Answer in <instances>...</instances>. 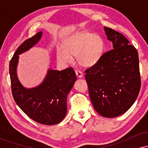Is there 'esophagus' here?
<instances>
[{
	"label": "esophagus",
	"mask_w": 148,
	"mask_h": 148,
	"mask_svg": "<svg viewBox=\"0 0 148 148\" xmlns=\"http://www.w3.org/2000/svg\"><path fill=\"white\" fill-rule=\"evenodd\" d=\"M75 73H76V76H77V77L81 78L83 76V73L81 72H80V71L78 70V69H76Z\"/></svg>",
	"instance_id": "obj_1"
}]
</instances>
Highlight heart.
<instances>
[{"label": "heart", "mask_w": 148, "mask_h": 148, "mask_svg": "<svg viewBox=\"0 0 148 148\" xmlns=\"http://www.w3.org/2000/svg\"><path fill=\"white\" fill-rule=\"evenodd\" d=\"M103 49L104 42L101 37L82 31L67 37L63 42V47L57 49L56 57L60 62L67 64L72 61L71 55L76 56L78 63L89 67L99 60Z\"/></svg>", "instance_id": "obj_1"}]
</instances>
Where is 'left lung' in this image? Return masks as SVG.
Instances as JSON below:
<instances>
[{"label":"left lung","instance_id":"left-lung-1","mask_svg":"<svg viewBox=\"0 0 148 148\" xmlns=\"http://www.w3.org/2000/svg\"><path fill=\"white\" fill-rule=\"evenodd\" d=\"M113 48L85 70L90 98L95 111L106 118L125 113L134 103L141 86L138 54L123 34L104 27Z\"/></svg>","mask_w":148,"mask_h":148}]
</instances>
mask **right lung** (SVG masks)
Listing matches in <instances>:
<instances>
[{"label": "right lung", "mask_w": 148, "mask_h": 148, "mask_svg": "<svg viewBox=\"0 0 148 148\" xmlns=\"http://www.w3.org/2000/svg\"><path fill=\"white\" fill-rule=\"evenodd\" d=\"M42 36L38 32L27 39L10 61V75L13 98L18 107L37 123L53 125L63 120L67 113V97L76 80L72 67L61 71L49 69L45 81L37 88L26 89L18 81L16 69L18 56L33 47Z\"/></svg>", "instance_id": "right-lung-1"}]
</instances>
